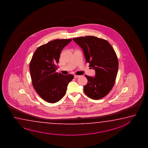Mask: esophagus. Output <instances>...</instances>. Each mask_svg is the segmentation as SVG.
<instances>
[{
    "mask_svg": "<svg viewBox=\"0 0 148 148\" xmlns=\"http://www.w3.org/2000/svg\"><path fill=\"white\" fill-rule=\"evenodd\" d=\"M80 77V75H74V78H78Z\"/></svg>",
    "mask_w": 148,
    "mask_h": 148,
    "instance_id": "34e87169",
    "label": "esophagus"
}]
</instances>
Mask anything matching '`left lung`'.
<instances>
[{
	"instance_id": "8db88e82",
	"label": "left lung",
	"mask_w": 148,
	"mask_h": 148,
	"mask_svg": "<svg viewBox=\"0 0 148 148\" xmlns=\"http://www.w3.org/2000/svg\"><path fill=\"white\" fill-rule=\"evenodd\" d=\"M73 40L82 49L89 67L95 71L94 77L85 75L88 83L84 92L92 99H101L108 94L115 82L118 69L115 51L107 40L93 36Z\"/></svg>"
}]
</instances>
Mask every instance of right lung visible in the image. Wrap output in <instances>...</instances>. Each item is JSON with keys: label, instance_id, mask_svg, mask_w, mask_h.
<instances>
[{"label": "right lung", "instance_id": "add662e5", "mask_svg": "<svg viewBox=\"0 0 148 148\" xmlns=\"http://www.w3.org/2000/svg\"><path fill=\"white\" fill-rule=\"evenodd\" d=\"M71 40L57 39L40 46L30 62L33 86L47 102L55 103L62 99L66 93L68 84L73 79V75H63L56 72L60 53Z\"/></svg>", "mask_w": 148, "mask_h": 148}]
</instances>
